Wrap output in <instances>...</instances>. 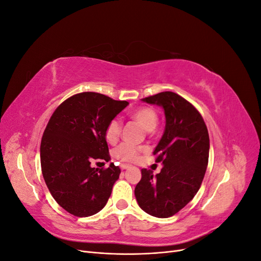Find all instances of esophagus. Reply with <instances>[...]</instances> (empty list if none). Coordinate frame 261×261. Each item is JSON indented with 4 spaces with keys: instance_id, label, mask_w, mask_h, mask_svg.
Instances as JSON below:
<instances>
[{
    "instance_id": "1",
    "label": "esophagus",
    "mask_w": 261,
    "mask_h": 261,
    "mask_svg": "<svg viewBox=\"0 0 261 261\" xmlns=\"http://www.w3.org/2000/svg\"><path fill=\"white\" fill-rule=\"evenodd\" d=\"M130 165L129 164H126V163H122L121 164V169L122 170H126V169H129Z\"/></svg>"
}]
</instances>
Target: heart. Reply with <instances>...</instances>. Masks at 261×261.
I'll list each match as a JSON object with an SVG mask.
<instances>
[{
	"label": "heart",
	"instance_id": "obj_1",
	"mask_svg": "<svg viewBox=\"0 0 261 261\" xmlns=\"http://www.w3.org/2000/svg\"><path fill=\"white\" fill-rule=\"evenodd\" d=\"M129 116L134 121H136L146 132L153 130L155 128V126L158 125V121H159L156 112L152 108L148 107L139 108L135 110V111H133L129 114ZM121 128V121L116 117L112 118V120L108 123L105 132V137L109 144L116 143L118 137H120ZM141 150H143L141 147H135L128 144H121L113 150V156L118 161L132 162L137 159L138 153Z\"/></svg>",
	"mask_w": 261,
	"mask_h": 261
}]
</instances>
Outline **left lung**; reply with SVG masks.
I'll return each mask as SVG.
<instances>
[{
  "instance_id": "1",
  "label": "left lung",
  "mask_w": 261,
  "mask_h": 261,
  "mask_svg": "<svg viewBox=\"0 0 261 261\" xmlns=\"http://www.w3.org/2000/svg\"><path fill=\"white\" fill-rule=\"evenodd\" d=\"M159 106L165 115L163 135L153 150L161 172L141 170L135 197L148 215L169 218L191 201L198 192L209 159V134L200 113L187 100L172 91L141 99Z\"/></svg>"
}]
</instances>
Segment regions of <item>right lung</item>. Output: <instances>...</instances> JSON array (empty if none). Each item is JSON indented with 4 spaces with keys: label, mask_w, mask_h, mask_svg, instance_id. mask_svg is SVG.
I'll list each match as a JSON object with an SVG mask.
<instances>
[{
    "label": "right lung",
    "mask_w": 261,
    "mask_h": 261,
    "mask_svg": "<svg viewBox=\"0 0 261 261\" xmlns=\"http://www.w3.org/2000/svg\"><path fill=\"white\" fill-rule=\"evenodd\" d=\"M128 105L101 93L82 92L52 114L40 146L42 175L55 201L70 215H96L111 196L120 168L110 163L106 170L96 169L91 162L111 160L107 125Z\"/></svg>",
    "instance_id": "obj_1"
}]
</instances>
